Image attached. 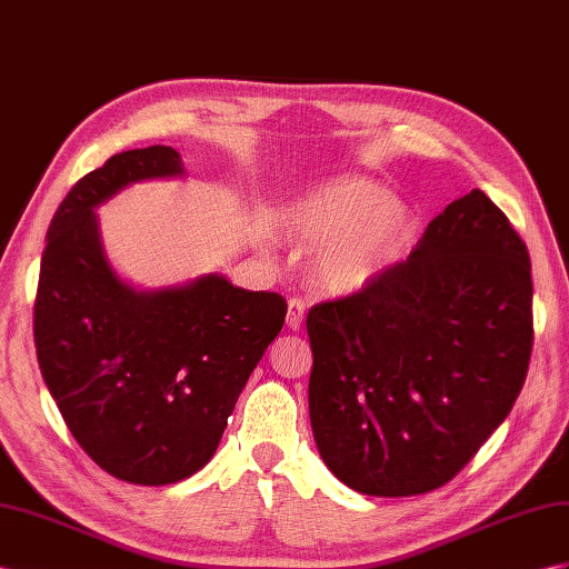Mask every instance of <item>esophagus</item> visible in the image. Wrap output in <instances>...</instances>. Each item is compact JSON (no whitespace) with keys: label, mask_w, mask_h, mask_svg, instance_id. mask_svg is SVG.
<instances>
[{"label":"esophagus","mask_w":569,"mask_h":569,"mask_svg":"<svg viewBox=\"0 0 569 569\" xmlns=\"http://www.w3.org/2000/svg\"><path fill=\"white\" fill-rule=\"evenodd\" d=\"M302 319H305V302L300 298H290L288 300V317H286L288 327L298 331L302 327Z\"/></svg>","instance_id":"esophagus-1"}]
</instances>
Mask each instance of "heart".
Returning <instances> with one entry per match:
<instances>
[{
    "label": "heart",
    "mask_w": 569,
    "mask_h": 569,
    "mask_svg": "<svg viewBox=\"0 0 569 569\" xmlns=\"http://www.w3.org/2000/svg\"><path fill=\"white\" fill-rule=\"evenodd\" d=\"M413 209L368 178H339L288 213L296 240L319 247L312 279L329 296H353L385 273L411 240Z\"/></svg>",
    "instance_id": "obj_1"
}]
</instances>
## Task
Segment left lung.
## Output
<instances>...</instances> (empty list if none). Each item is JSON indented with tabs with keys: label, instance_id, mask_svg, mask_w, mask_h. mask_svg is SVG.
Masks as SVG:
<instances>
[{
	"label": "left lung",
	"instance_id": "8db88e82",
	"mask_svg": "<svg viewBox=\"0 0 569 569\" xmlns=\"http://www.w3.org/2000/svg\"><path fill=\"white\" fill-rule=\"evenodd\" d=\"M531 259L480 192L451 201L406 261L308 312L310 420L341 483L409 498L455 478L527 380Z\"/></svg>",
	"mask_w": 569,
	"mask_h": 569
}]
</instances>
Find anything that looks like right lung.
I'll use <instances>...</instances> for the list:
<instances>
[{"mask_svg": "<svg viewBox=\"0 0 569 569\" xmlns=\"http://www.w3.org/2000/svg\"><path fill=\"white\" fill-rule=\"evenodd\" d=\"M170 146L122 151L81 178L48 228L33 308L42 380L100 469L170 486L209 463L288 305L218 273L160 290L124 283L96 209L132 182L182 178Z\"/></svg>", "mask_w": 569, "mask_h": 569, "instance_id": "obj_1", "label": "right lung"}]
</instances>
